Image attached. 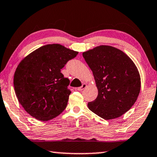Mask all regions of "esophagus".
I'll return each mask as SVG.
<instances>
[{
  "instance_id": "34e87169",
  "label": "esophagus",
  "mask_w": 157,
  "mask_h": 157,
  "mask_svg": "<svg viewBox=\"0 0 157 157\" xmlns=\"http://www.w3.org/2000/svg\"><path fill=\"white\" fill-rule=\"evenodd\" d=\"M86 86H87V85H86V83H83L82 86H81V87H78V88H77V90H79V91H81V90H83V89H85V88H86Z\"/></svg>"
}]
</instances>
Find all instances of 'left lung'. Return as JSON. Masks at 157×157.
I'll return each instance as SVG.
<instances>
[{"mask_svg": "<svg viewBox=\"0 0 157 157\" xmlns=\"http://www.w3.org/2000/svg\"><path fill=\"white\" fill-rule=\"evenodd\" d=\"M83 56L98 90L96 99L88 103L89 110L105 120L124 114L137 101L141 88L139 71L132 60L108 45L83 52Z\"/></svg>", "mask_w": 157, "mask_h": 157, "instance_id": "1", "label": "left lung"}]
</instances>
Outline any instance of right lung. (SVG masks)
Returning <instances> with one entry per match:
<instances>
[{
  "instance_id": "obj_1",
  "label": "right lung",
  "mask_w": 157,
  "mask_h": 157,
  "mask_svg": "<svg viewBox=\"0 0 157 157\" xmlns=\"http://www.w3.org/2000/svg\"><path fill=\"white\" fill-rule=\"evenodd\" d=\"M78 52L59 44L40 47L24 58L14 74V88L19 103L32 117L48 121L67 105L70 81L61 69Z\"/></svg>"
}]
</instances>
